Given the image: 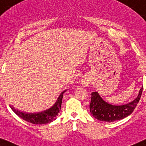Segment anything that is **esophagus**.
Instances as JSON below:
<instances>
[{
  "label": "esophagus",
  "instance_id": "obj_1",
  "mask_svg": "<svg viewBox=\"0 0 146 146\" xmlns=\"http://www.w3.org/2000/svg\"><path fill=\"white\" fill-rule=\"evenodd\" d=\"M88 84V80L86 78H82V84L84 86H86Z\"/></svg>",
  "mask_w": 146,
  "mask_h": 146
}]
</instances>
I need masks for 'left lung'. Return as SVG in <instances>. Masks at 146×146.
I'll list each match as a JSON object with an SVG mask.
<instances>
[{"instance_id": "left-lung-1", "label": "left lung", "mask_w": 146, "mask_h": 146, "mask_svg": "<svg viewBox=\"0 0 146 146\" xmlns=\"http://www.w3.org/2000/svg\"><path fill=\"white\" fill-rule=\"evenodd\" d=\"M143 86L135 100L123 105H112L105 102L98 92H92L90 111L95 118L101 121L113 122L122 119L132 114L139 102L142 94Z\"/></svg>"}]
</instances>
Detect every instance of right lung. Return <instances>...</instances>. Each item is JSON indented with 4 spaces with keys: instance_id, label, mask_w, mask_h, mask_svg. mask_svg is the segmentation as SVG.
I'll return each mask as SVG.
<instances>
[{
    "instance_id": "add662e5",
    "label": "right lung",
    "mask_w": 146,
    "mask_h": 146,
    "mask_svg": "<svg viewBox=\"0 0 146 146\" xmlns=\"http://www.w3.org/2000/svg\"><path fill=\"white\" fill-rule=\"evenodd\" d=\"M64 92H62L60 96H59L56 103L54 104L52 108L40 113H36V114H30L29 113V114H26V113L20 112L18 110L15 109L13 106L10 105V106L11 110L18 116L21 117L22 119L29 122V123L36 125H41L50 123V122L54 121V119H56V116L60 112V110H61L62 100V98H63Z\"/></svg>"
}]
</instances>
